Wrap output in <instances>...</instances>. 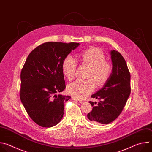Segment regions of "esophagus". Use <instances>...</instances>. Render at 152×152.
I'll list each match as a JSON object with an SVG mask.
<instances>
[{
	"label": "esophagus",
	"instance_id": "obj_1",
	"mask_svg": "<svg viewBox=\"0 0 152 152\" xmlns=\"http://www.w3.org/2000/svg\"><path fill=\"white\" fill-rule=\"evenodd\" d=\"M72 100L73 101H74V102H76V103H82V101L79 100H77L76 99H75V98H74V97H72Z\"/></svg>",
	"mask_w": 152,
	"mask_h": 152
}]
</instances>
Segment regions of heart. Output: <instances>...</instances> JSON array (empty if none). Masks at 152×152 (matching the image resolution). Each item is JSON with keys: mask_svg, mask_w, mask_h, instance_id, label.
<instances>
[{"mask_svg": "<svg viewBox=\"0 0 152 152\" xmlns=\"http://www.w3.org/2000/svg\"><path fill=\"white\" fill-rule=\"evenodd\" d=\"M79 58L82 63L91 66L88 75L91 78L76 80L68 85L67 91L73 97L82 100L95 90L96 85L95 80L99 86L103 85L108 81L111 76L112 66L110 62L105 61V56L103 52L97 48H93L82 52ZM77 67L76 59L70 55L66 56L62 64L64 75L69 80H72L75 77Z\"/></svg>", "mask_w": 152, "mask_h": 152, "instance_id": "1", "label": "heart"}]
</instances>
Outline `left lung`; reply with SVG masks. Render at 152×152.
I'll use <instances>...</instances> for the list:
<instances>
[{
  "mask_svg": "<svg viewBox=\"0 0 152 152\" xmlns=\"http://www.w3.org/2000/svg\"><path fill=\"white\" fill-rule=\"evenodd\" d=\"M113 62L111 76L103 87L91 97L101 100L93 107L88 118L94 124H108L121 114L131 94V75L123 56L117 51L111 52ZM94 103H97L95 102Z\"/></svg>",
  "mask_w": 152,
  "mask_h": 152,
  "instance_id": "1",
  "label": "left lung"
}]
</instances>
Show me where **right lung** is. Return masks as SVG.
Listing matches in <instances>:
<instances>
[{"mask_svg":"<svg viewBox=\"0 0 152 152\" xmlns=\"http://www.w3.org/2000/svg\"><path fill=\"white\" fill-rule=\"evenodd\" d=\"M79 43L47 42L34 49L21 70L20 97L31 118L44 127L59 123L69 96L57 95L66 88L62 62Z\"/></svg>","mask_w":152,"mask_h":152,"instance_id":"1","label":"right lung"}]
</instances>
